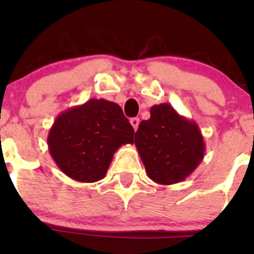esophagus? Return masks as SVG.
<instances>
[{"label": "esophagus", "instance_id": "34e87169", "mask_svg": "<svg viewBox=\"0 0 254 254\" xmlns=\"http://www.w3.org/2000/svg\"><path fill=\"white\" fill-rule=\"evenodd\" d=\"M139 123H140L139 118H131V119H130V124L132 125V127H134L135 131H136L137 127H139Z\"/></svg>", "mask_w": 254, "mask_h": 254}]
</instances>
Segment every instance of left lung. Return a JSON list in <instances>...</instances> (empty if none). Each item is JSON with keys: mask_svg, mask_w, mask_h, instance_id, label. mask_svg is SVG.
Listing matches in <instances>:
<instances>
[{"mask_svg": "<svg viewBox=\"0 0 254 254\" xmlns=\"http://www.w3.org/2000/svg\"><path fill=\"white\" fill-rule=\"evenodd\" d=\"M135 134L136 146L148 178L162 186L179 183L195 171L205 153L198 124L178 114L168 103L150 109Z\"/></svg>", "mask_w": 254, "mask_h": 254, "instance_id": "1", "label": "left lung"}]
</instances>
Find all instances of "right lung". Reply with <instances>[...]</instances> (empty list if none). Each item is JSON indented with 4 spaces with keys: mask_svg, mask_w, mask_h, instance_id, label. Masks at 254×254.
Here are the masks:
<instances>
[{
    "mask_svg": "<svg viewBox=\"0 0 254 254\" xmlns=\"http://www.w3.org/2000/svg\"><path fill=\"white\" fill-rule=\"evenodd\" d=\"M127 143H134V129L122 108L107 99H89L60 113L48 135L58 167L82 183L103 179L114 153Z\"/></svg>",
    "mask_w": 254,
    "mask_h": 254,
    "instance_id": "right-lung-1",
    "label": "right lung"
}]
</instances>
